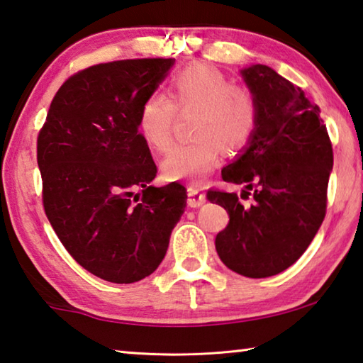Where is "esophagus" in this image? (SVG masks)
Masks as SVG:
<instances>
[{"label":"esophagus","instance_id":"34e87169","mask_svg":"<svg viewBox=\"0 0 363 363\" xmlns=\"http://www.w3.org/2000/svg\"><path fill=\"white\" fill-rule=\"evenodd\" d=\"M206 201L205 194L194 186L187 187V205L190 208H199Z\"/></svg>","mask_w":363,"mask_h":363}]
</instances>
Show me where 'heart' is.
Listing matches in <instances>:
<instances>
[{
    "label": "heart",
    "mask_w": 363,
    "mask_h": 363,
    "mask_svg": "<svg viewBox=\"0 0 363 363\" xmlns=\"http://www.w3.org/2000/svg\"><path fill=\"white\" fill-rule=\"evenodd\" d=\"M169 96L149 94L139 110L138 128L145 143L164 150L173 138L177 110H195L194 139L176 144L163 158L168 179L199 181L227 153L242 150L257 125L256 97L248 88L232 84L229 77L211 65H192L177 73Z\"/></svg>",
    "instance_id": "1"
}]
</instances>
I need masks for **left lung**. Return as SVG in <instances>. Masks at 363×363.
<instances>
[{"mask_svg":"<svg viewBox=\"0 0 363 363\" xmlns=\"http://www.w3.org/2000/svg\"><path fill=\"white\" fill-rule=\"evenodd\" d=\"M242 77L256 97L257 125L220 173L225 182L245 184L253 203L243 206L237 194L214 189L206 196L229 213L214 242L220 261L245 277L264 279L296 262L320 229L333 149L320 108L299 86L261 64Z\"/></svg>","mask_w":363,"mask_h":363,"instance_id":"8db88e82","label":"left lung"}]
</instances>
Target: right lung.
<instances>
[{
	"mask_svg": "<svg viewBox=\"0 0 363 363\" xmlns=\"http://www.w3.org/2000/svg\"><path fill=\"white\" fill-rule=\"evenodd\" d=\"M173 64L128 59L75 73L38 134L49 223L79 266L112 284H134L160 266L186 208L181 184H150L157 167L138 128L140 106Z\"/></svg>",
	"mask_w": 363,
	"mask_h": 363,
	"instance_id": "1",
	"label": "right lung"
}]
</instances>
